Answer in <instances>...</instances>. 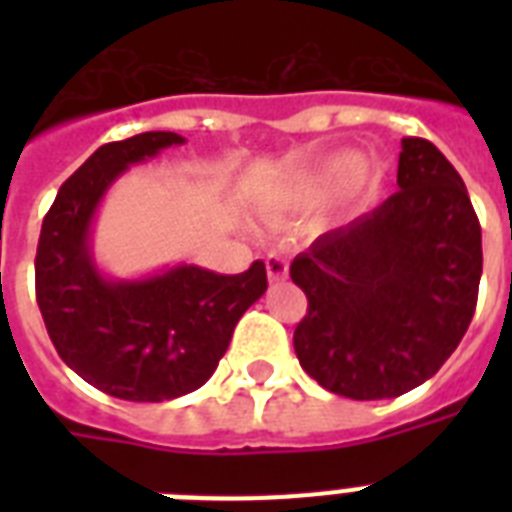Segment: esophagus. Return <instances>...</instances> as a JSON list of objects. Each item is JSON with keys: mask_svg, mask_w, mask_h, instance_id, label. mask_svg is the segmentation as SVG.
Masks as SVG:
<instances>
[{"mask_svg": "<svg viewBox=\"0 0 512 512\" xmlns=\"http://www.w3.org/2000/svg\"><path fill=\"white\" fill-rule=\"evenodd\" d=\"M265 268H268V279L276 284V281H284L289 273V265L287 260L281 255H268L265 257Z\"/></svg>", "mask_w": 512, "mask_h": 512, "instance_id": "1", "label": "esophagus"}]
</instances>
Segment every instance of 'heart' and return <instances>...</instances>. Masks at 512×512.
I'll return each instance as SVG.
<instances>
[{"label":"heart","instance_id":"b5f03b06","mask_svg":"<svg viewBox=\"0 0 512 512\" xmlns=\"http://www.w3.org/2000/svg\"><path fill=\"white\" fill-rule=\"evenodd\" d=\"M350 177H353V188H369L377 180V167L366 159L358 162V156L350 151L329 156L316 170L305 172L289 185L287 201L295 207H313L327 199L329 193L340 188L342 183H348Z\"/></svg>","mask_w":512,"mask_h":512}]
</instances>
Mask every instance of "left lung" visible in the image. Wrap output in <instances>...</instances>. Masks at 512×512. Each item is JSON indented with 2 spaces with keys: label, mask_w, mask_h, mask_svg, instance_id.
<instances>
[{
  "label": "left lung",
  "mask_w": 512,
  "mask_h": 512,
  "mask_svg": "<svg viewBox=\"0 0 512 512\" xmlns=\"http://www.w3.org/2000/svg\"><path fill=\"white\" fill-rule=\"evenodd\" d=\"M484 268L468 188L430 140L404 138L398 191L292 260L308 297L300 366L356 401L396 398L441 369L468 332Z\"/></svg>",
  "instance_id": "1"
}]
</instances>
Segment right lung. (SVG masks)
<instances>
[{
  "instance_id": "add662e5",
  "label": "right lung",
  "mask_w": 512,
  "mask_h": 512,
  "mask_svg": "<svg viewBox=\"0 0 512 512\" xmlns=\"http://www.w3.org/2000/svg\"><path fill=\"white\" fill-rule=\"evenodd\" d=\"M183 143L177 132H143L100 146L60 185L39 233L36 303L52 345L82 380L124 401L201 388L268 289L263 260L236 276L183 263L143 279H108L95 263L92 223L116 177Z\"/></svg>"
}]
</instances>
